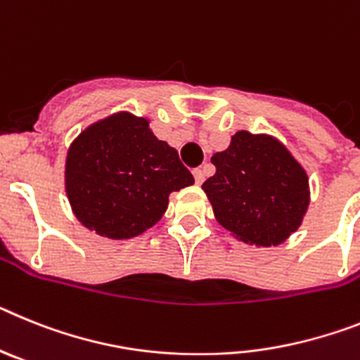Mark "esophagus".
Returning a JSON list of instances; mask_svg holds the SVG:
<instances>
[{
    "label": "esophagus",
    "instance_id": "esophagus-1",
    "mask_svg": "<svg viewBox=\"0 0 360 360\" xmlns=\"http://www.w3.org/2000/svg\"><path fill=\"white\" fill-rule=\"evenodd\" d=\"M192 174H193V179H195V183H198V184H201L202 181H205V172H202L201 168H195Z\"/></svg>",
    "mask_w": 360,
    "mask_h": 360
}]
</instances>
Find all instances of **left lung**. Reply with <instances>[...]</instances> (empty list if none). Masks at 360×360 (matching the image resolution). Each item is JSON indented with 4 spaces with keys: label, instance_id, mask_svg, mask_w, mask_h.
<instances>
[{
    "label": "left lung",
    "instance_id": "8db88e82",
    "mask_svg": "<svg viewBox=\"0 0 360 360\" xmlns=\"http://www.w3.org/2000/svg\"><path fill=\"white\" fill-rule=\"evenodd\" d=\"M212 162L215 174L202 190L219 224L237 239L275 246L301 226L310 202L308 176L277 139L240 130Z\"/></svg>",
    "mask_w": 360,
    "mask_h": 360
}]
</instances>
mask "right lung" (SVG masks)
Segmentation results:
<instances>
[{
    "label": "right lung",
    "instance_id": "obj_1",
    "mask_svg": "<svg viewBox=\"0 0 360 360\" xmlns=\"http://www.w3.org/2000/svg\"><path fill=\"white\" fill-rule=\"evenodd\" d=\"M193 184L177 150L159 141L143 117L121 112L94 123L72 143L65 188L81 224L108 239L154 226L172 192Z\"/></svg>",
    "mask_w": 360,
    "mask_h": 360
}]
</instances>
